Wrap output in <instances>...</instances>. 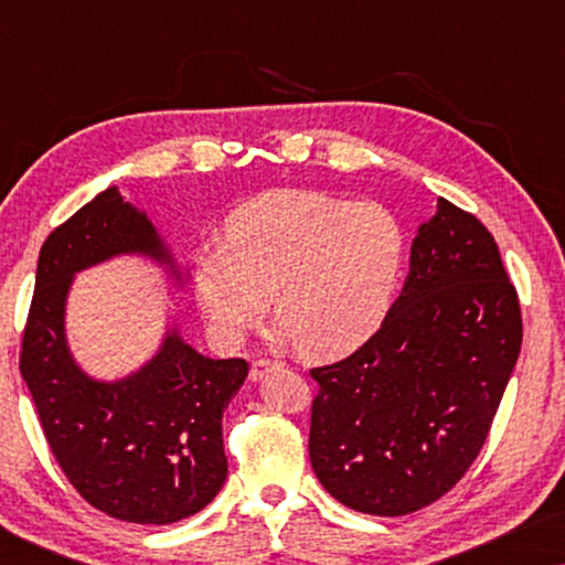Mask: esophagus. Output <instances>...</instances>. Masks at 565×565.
Wrapping results in <instances>:
<instances>
[{"mask_svg":"<svg viewBox=\"0 0 565 565\" xmlns=\"http://www.w3.org/2000/svg\"><path fill=\"white\" fill-rule=\"evenodd\" d=\"M277 367H282V362H277V360H269V358H257L252 362V373H249V377L252 381H262V377H265L269 370H277Z\"/></svg>","mask_w":565,"mask_h":565,"instance_id":"1","label":"esophagus"}]
</instances>
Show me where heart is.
I'll return each mask as SVG.
<instances>
[{"label": "heart", "instance_id": "b5f03b06", "mask_svg": "<svg viewBox=\"0 0 565 565\" xmlns=\"http://www.w3.org/2000/svg\"><path fill=\"white\" fill-rule=\"evenodd\" d=\"M406 262V226L388 205L275 190L231 215L226 242L200 246L195 292L223 342H242L273 296L285 342L339 358L385 321Z\"/></svg>", "mask_w": 565, "mask_h": 565}]
</instances>
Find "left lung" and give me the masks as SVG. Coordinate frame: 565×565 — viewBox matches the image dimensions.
<instances>
[{"mask_svg":"<svg viewBox=\"0 0 565 565\" xmlns=\"http://www.w3.org/2000/svg\"><path fill=\"white\" fill-rule=\"evenodd\" d=\"M520 347V298L497 242L439 198L381 329L311 370L316 478L344 507L377 516L443 499L481 452Z\"/></svg>","mask_w":565,"mask_h":565,"instance_id":"obj_1","label":"left lung"}]
</instances>
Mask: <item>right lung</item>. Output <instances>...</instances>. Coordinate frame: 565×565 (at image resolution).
<instances>
[{"mask_svg":"<svg viewBox=\"0 0 565 565\" xmlns=\"http://www.w3.org/2000/svg\"><path fill=\"white\" fill-rule=\"evenodd\" d=\"M126 252L161 257L153 226L118 188L53 228L38 257L20 373L53 458L87 504L122 522L172 524L226 481L221 419L249 362L207 360L172 334L136 375L89 381L64 342L66 290L74 273Z\"/></svg>","mask_w":565,"mask_h":565,"instance_id":"add662e5","label":"right lung"}]
</instances>
